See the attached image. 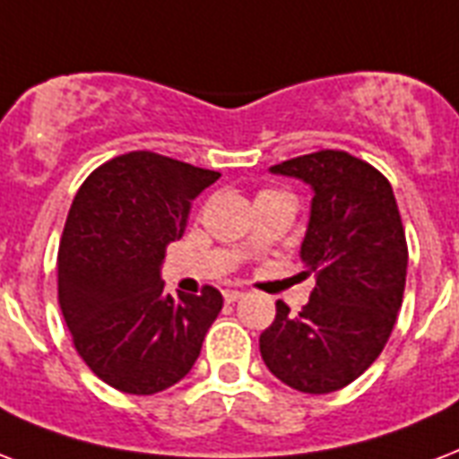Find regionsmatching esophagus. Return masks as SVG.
<instances>
[{"label":"esophagus","mask_w":459,"mask_h":459,"mask_svg":"<svg viewBox=\"0 0 459 459\" xmlns=\"http://www.w3.org/2000/svg\"><path fill=\"white\" fill-rule=\"evenodd\" d=\"M238 299H243V291H236V289H226V291H223V300H226V303H236Z\"/></svg>","instance_id":"34e87169"}]
</instances>
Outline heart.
I'll use <instances>...</instances> for the list:
<instances>
[{
	"mask_svg": "<svg viewBox=\"0 0 459 459\" xmlns=\"http://www.w3.org/2000/svg\"><path fill=\"white\" fill-rule=\"evenodd\" d=\"M260 195H272V190H262ZM260 195H257V197H260Z\"/></svg>",
	"mask_w": 459,
	"mask_h": 459,
	"instance_id": "heart-1",
	"label": "heart"
}]
</instances>
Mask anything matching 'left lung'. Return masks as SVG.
I'll return each instance as SVG.
<instances>
[{
	"instance_id": "8db88e82",
	"label": "left lung",
	"mask_w": 459,
	"mask_h": 459,
	"mask_svg": "<svg viewBox=\"0 0 459 459\" xmlns=\"http://www.w3.org/2000/svg\"><path fill=\"white\" fill-rule=\"evenodd\" d=\"M272 173L313 187L310 223L300 245L303 276H315L303 310L276 300L260 334L267 368L307 394L354 383L393 334L407 281V238L390 180L339 149L296 156Z\"/></svg>"
}]
</instances>
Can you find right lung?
Wrapping results in <instances>:
<instances>
[{
  "label": "right lung",
  "mask_w": 459,
  "mask_h": 459,
  "mask_svg": "<svg viewBox=\"0 0 459 459\" xmlns=\"http://www.w3.org/2000/svg\"><path fill=\"white\" fill-rule=\"evenodd\" d=\"M153 152L115 156L76 192L57 253V299L83 363L103 383L153 394L183 380L221 313L214 286L173 299L160 281L192 199L219 180Z\"/></svg>",
  "instance_id": "add662e5"
}]
</instances>
